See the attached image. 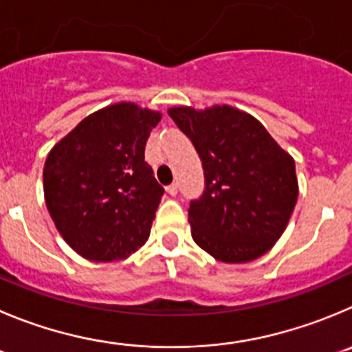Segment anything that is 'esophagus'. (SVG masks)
<instances>
[{"label":"esophagus","instance_id":"esophagus-1","mask_svg":"<svg viewBox=\"0 0 352 352\" xmlns=\"http://www.w3.org/2000/svg\"><path fill=\"white\" fill-rule=\"evenodd\" d=\"M177 191H179V186H177L175 182L170 184V186L166 187V192H168L170 196H175V195H177Z\"/></svg>","mask_w":352,"mask_h":352}]
</instances>
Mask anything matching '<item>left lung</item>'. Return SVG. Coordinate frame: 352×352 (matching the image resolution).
<instances>
[{"instance_id": "left-lung-1", "label": "left lung", "mask_w": 352, "mask_h": 352, "mask_svg": "<svg viewBox=\"0 0 352 352\" xmlns=\"http://www.w3.org/2000/svg\"><path fill=\"white\" fill-rule=\"evenodd\" d=\"M168 114L192 142L205 173L201 196L187 208L196 245L229 264L264 255L297 203L295 161L254 116L234 107H173Z\"/></svg>"}]
</instances>
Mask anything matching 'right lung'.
<instances>
[{
	"label": "right lung",
	"mask_w": 352,
	"mask_h": 352,
	"mask_svg": "<svg viewBox=\"0 0 352 352\" xmlns=\"http://www.w3.org/2000/svg\"><path fill=\"white\" fill-rule=\"evenodd\" d=\"M160 120V113L130 102L114 104L85 118L48 154V212L81 257L121 261L149 238L165 189L144 153Z\"/></svg>",
	"instance_id": "add662e5"
}]
</instances>
